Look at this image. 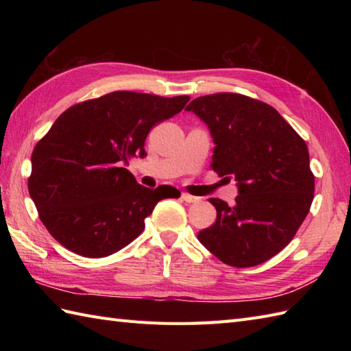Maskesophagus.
<instances>
[{
  "mask_svg": "<svg viewBox=\"0 0 351 351\" xmlns=\"http://www.w3.org/2000/svg\"><path fill=\"white\" fill-rule=\"evenodd\" d=\"M181 197H182V200H185V202H189V204L197 202V200H199V197H196V196H191V195H189V193H182Z\"/></svg>",
  "mask_w": 351,
  "mask_h": 351,
  "instance_id": "obj_1",
  "label": "esophagus"
}]
</instances>
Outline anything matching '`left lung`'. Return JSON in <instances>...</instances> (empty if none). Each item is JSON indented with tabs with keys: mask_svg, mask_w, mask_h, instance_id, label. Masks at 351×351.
I'll return each mask as SVG.
<instances>
[{
	"mask_svg": "<svg viewBox=\"0 0 351 351\" xmlns=\"http://www.w3.org/2000/svg\"><path fill=\"white\" fill-rule=\"evenodd\" d=\"M185 110L211 132L213 170L238 187L234 205L210 199L217 219L199 241L228 265L265 263L293 240L314 199L306 143L271 106L244 95L200 96Z\"/></svg>",
	"mask_w": 351,
	"mask_h": 351,
	"instance_id": "left-lung-1",
	"label": "left lung"
}]
</instances>
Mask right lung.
Segmentation results:
<instances>
[{
	"label": "right lung",
	"instance_id": "right-lung-1",
	"mask_svg": "<svg viewBox=\"0 0 351 351\" xmlns=\"http://www.w3.org/2000/svg\"><path fill=\"white\" fill-rule=\"evenodd\" d=\"M189 101L113 92L58 116L34 147L28 180L39 217L58 243L86 258L113 255L143 232L161 199L181 196L171 185L143 187L125 166L146 156L152 126Z\"/></svg>",
	"mask_w": 351,
	"mask_h": 351
}]
</instances>
